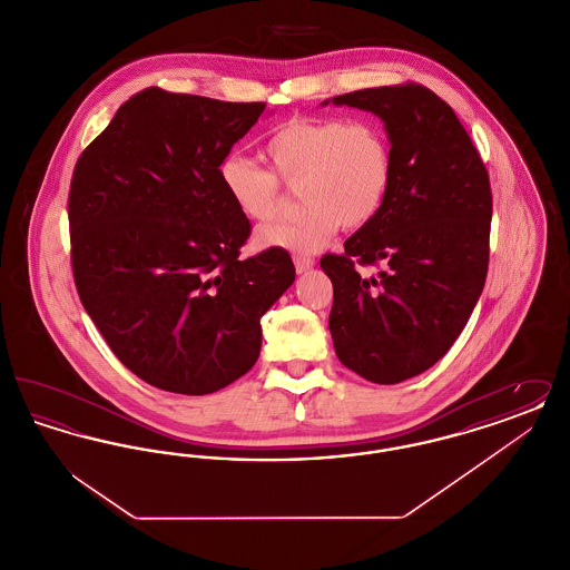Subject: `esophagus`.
<instances>
[{"instance_id": "1", "label": "esophagus", "mask_w": 570, "mask_h": 570, "mask_svg": "<svg viewBox=\"0 0 570 570\" xmlns=\"http://www.w3.org/2000/svg\"><path fill=\"white\" fill-rule=\"evenodd\" d=\"M293 261H295L297 273L309 272L314 267V258H309V256H295Z\"/></svg>"}]
</instances>
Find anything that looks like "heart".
Wrapping results in <instances>:
<instances>
[{
    "label": "heart",
    "instance_id": "obj_1",
    "mask_svg": "<svg viewBox=\"0 0 570 570\" xmlns=\"http://www.w3.org/2000/svg\"><path fill=\"white\" fill-rule=\"evenodd\" d=\"M269 168L228 156L219 181L242 216L267 224L282 214V186L298 188L305 212L258 233L261 247L312 254L337 228L358 230L379 217L395 177L391 142L374 121L346 117H297L279 126L265 145Z\"/></svg>",
    "mask_w": 570,
    "mask_h": 570
}]
</instances>
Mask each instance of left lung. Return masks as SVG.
I'll use <instances>...</instances> for the list:
<instances>
[{
  "instance_id": "obj_1",
  "label": "left lung",
  "mask_w": 570,
  "mask_h": 570,
  "mask_svg": "<svg viewBox=\"0 0 570 570\" xmlns=\"http://www.w3.org/2000/svg\"><path fill=\"white\" fill-rule=\"evenodd\" d=\"M333 105L379 115L395 177L379 217L354 233L344 254L321 261L333 284L328 328L348 370L397 384L449 353L483 293L488 168L458 115L423 85L358 89ZM356 264H379L380 273L361 276Z\"/></svg>"
}]
</instances>
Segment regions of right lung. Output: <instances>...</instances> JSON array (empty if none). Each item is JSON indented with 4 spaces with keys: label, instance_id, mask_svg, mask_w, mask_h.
I'll list each match as a JSON object with an SVG mask.
<instances>
[{
    "label": "right lung",
    "instance_id": "add662e5",
    "mask_svg": "<svg viewBox=\"0 0 570 570\" xmlns=\"http://www.w3.org/2000/svg\"><path fill=\"white\" fill-rule=\"evenodd\" d=\"M265 102L138 91L75 166L68 219L82 307L138 379L207 395L252 370L261 318L295 282L282 247L239 258L249 219L219 164Z\"/></svg>",
    "mask_w": 570,
    "mask_h": 570
}]
</instances>
